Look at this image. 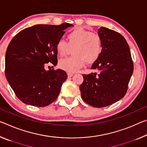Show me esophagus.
<instances>
[{"instance_id": "esophagus-1", "label": "esophagus", "mask_w": 147, "mask_h": 147, "mask_svg": "<svg viewBox=\"0 0 147 147\" xmlns=\"http://www.w3.org/2000/svg\"><path fill=\"white\" fill-rule=\"evenodd\" d=\"M67 75H68V77H72L73 76V74L71 73H67Z\"/></svg>"}]
</instances>
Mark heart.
<instances>
[{
	"mask_svg": "<svg viewBox=\"0 0 147 147\" xmlns=\"http://www.w3.org/2000/svg\"><path fill=\"white\" fill-rule=\"evenodd\" d=\"M68 42L60 38L55 44V50L60 57L69 54L72 49L73 55L61 59L60 69L74 73L84 66L86 61L93 63L99 59L103 52V43L98 34L82 27H77L67 34Z\"/></svg>",
	"mask_w": 147,
	"mask_h": 147,
	"instance_id": "b5f03b06",
	"label": "heart"
}]
</instances>
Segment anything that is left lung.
<instances>
[{"label": "left lung", "mask_w": 147, "mask_h": 147, "mask_svg": "<svg viewBox=\"0 0 147 147\" xmlns=\"http://www.w3.org/2000/svg\"><path fill=\"white\" fill-rule=\"evenodd\" d=\"M98 34L103 43V52L92 69L99 74H82L81 96L86 103L101 108L116 103L126 94L134 71L129 47L119 32L101 27Z\"/></svg>", "instance_id": "obj_1"}]
</instances>
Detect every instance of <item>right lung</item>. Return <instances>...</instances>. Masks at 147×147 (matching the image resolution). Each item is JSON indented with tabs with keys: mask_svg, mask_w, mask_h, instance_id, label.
I'll use <instances>...</instances> for the list:
<instances>
[{
	"mask_svg": "<svg viewBox=\"0 0 147 147\" xmlns=\"http://www.w3.org/2000/svg\"><path fill=\"white\" fill-rule=\"evenodd\" d=\"M73 25H35L11 39L5 56V75L20 101L35 107H46L59 95L67 78L63 70L46 71V63H57L55 44Z\"/></svg>",
	"mask_w": 147,
	"mask_h": 147,
	"instance_id": "1",
	"label": "right lung"
}]
</instances>
